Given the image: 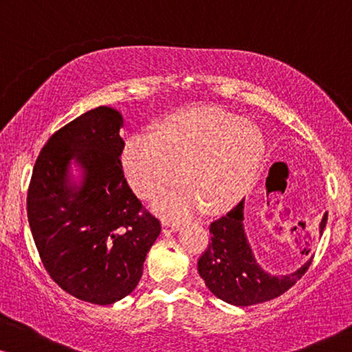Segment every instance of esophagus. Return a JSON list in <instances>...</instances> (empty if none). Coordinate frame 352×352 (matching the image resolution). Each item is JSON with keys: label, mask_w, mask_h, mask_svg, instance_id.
Returning <instances> with one entry per match:
<instances>
[{"label": "esophagus", "mask_w": 352, "mask_h": 352, "mask_svg": "<svg viewBox=\"0 0 352 352\" xmlns=\"http://www.w3.org/2000/svg\"><path fill=\"white\" fill-rule=\"evenodd\" d=\"M162 224H163V229H165V230H173V232L179 229V223H176V221H166V219H163Z\"/></svg>", "instance_id": "esophagus-1"}]
</instances>
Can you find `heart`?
Instances as JSON below:
<instances>
[{"label":"heart","instance_id":"b5f03b06","mask_svg":"<svg viewBox=\"0 0 352 352\" xmlns=\"http://www.w3.org/2000/svg\"><path fill=\"white\" fill-rule=\"evenodd\" d=\"M266 155V141L254 124L218 107H194L163 120L157 134H131L122 165L134 192L151 199L163 192L155 210L186 216L205 208L218 213L237 204L252 187Z\"/></svg>","mask_w":352,"mask_h":352}]
</instances>
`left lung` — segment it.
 <instances>
[{
    "label": "left lung",
    "mask_w": 352,
    "mask_h": 352,
    "mask_svg": "<svg viewBox=\"0 0 352 352\" xmlns=\"http://www.w3.org/2000/svg\"><path fill=\"white\" fill-rule=\"evenodd\" d=\"M243 206L245 199L210 224L211 243L199 259V274L208 290L234 306H253L283 295L305 276L312 261L311 256L300 269L287 276H272L264 271L245 234ZM325 224L327 213L319 224L320 235Z\"/></svg>",
    "instance_id": "obj_1"
}]
</instances>
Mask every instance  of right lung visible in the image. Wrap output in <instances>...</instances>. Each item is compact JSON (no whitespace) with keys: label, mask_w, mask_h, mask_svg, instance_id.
I'll list each match as a JSON object with an SVG mask.
<instances>
[{"label":"right lung","mask_w":352,"mask_h":352,"mask_svg":"<svg viewBox=\"0 0 352 352\" xmlns=\"http://www.w3.org/2000/svg\"><path fill=\"white\" fill-rule=\"evenodd\" d=\"M123 117L100 105L56 131L36 158L28 224L45 269L72 296L112 305L141 280L162 226L123 176ZM82 175L75 182L71 165Z\"/></svg>","instance_id":"right-lung-1"}]
</instances>
